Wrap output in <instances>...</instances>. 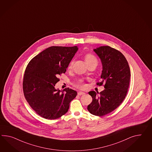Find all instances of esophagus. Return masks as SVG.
<instances>
[{"label":"esophagus","mask_w":152,"mask_h":152,"mask_svg":"<svg viewBox=\"0 0 152 152\" xmlns=\"http://www.w3.org/2000/svg\"><path fill=\"white\" fill-rule=\"evenodd\" d=\"M84 93H83V92H82V91H79V92H78V95H84Z\"/></svg>","instance_id":"1"}]
</instances>
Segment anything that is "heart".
<instances>
[{
	"mask_svg": "<svg viewBox=\"0 0 152 152\" xmlns=\"http://www.w3.org/2000/svg\"><path fill=\"white\" fill-rule=\"evenodd\" d=\"M84 59H85V61H86V63L88 65L90 64H96V65L97 64L98 61H97V58L94 55L91 54V53L86 54L85 56H84ZM73 63H74V61L72 60L69 63V65H68V69L72 68V67L73 65ZM77 86L79 88L83 89V88H85V85L82 82H80L77 85Z\"/></svg>",
	"mask_w": 152,
	"mask_h": 152,
	"instance_id": "heart-1",
	"label": "heart"
}]
</instances>
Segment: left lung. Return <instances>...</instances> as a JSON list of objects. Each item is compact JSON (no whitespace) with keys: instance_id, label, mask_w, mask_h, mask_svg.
Here are the masks:
<instances>
[{"instance_id":"1","label":"left lung","mask_w":152,"mask_h":152,"mask_svg":"<svg viewBox=\"0 0 152 152\" xmlns=\"http://www.w3.org/2000/svg\"><path fill=\"white\" fill-rule=\"evenodd\" d=\"M94 51L101 59L102 64V80L96 85H104L105 89L99 95L98 91L89 92L93 100L88 106V110L94 115L102 116L115 110L125 99L131 73L128 62L121 52L108 46H101Z\"/></svg>"}]
</instances>
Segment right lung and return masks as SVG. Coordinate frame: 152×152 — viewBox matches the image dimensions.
Segmentation results:
<instances>
[{"mask_svg":"<svg viewBox=\"0 0 152 152\" xmlns=\"http://www.w3.org/2000/svg\"><path fill=\"white\" fill-rule=\"evenodd\" d=\"M78 47L51 46L36 56L28 63L23 75L25 99L41 117L58 118L66 113L77 93L68 88L56 89L59 75L66 73Z\"/></svg>","mask_w":152,"mask_h":152,"instance_id":"obj_1","label":"right lung"}]
</instances>
